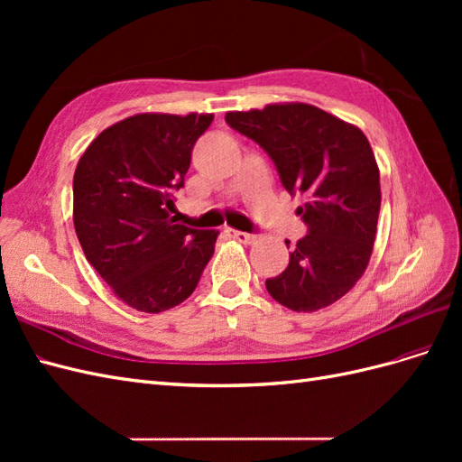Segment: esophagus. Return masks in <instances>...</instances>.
Listing matches in <instances>:
<instances>
[{
    "label": "esophagus",
    "mask_w": 462,
    "mask_h": 462,
    "mask_svg": "<svg viewBox=\"0 0 462 462\" xmlns=\"http://www.w3.org/2000/svg\"><path fill=\"white\" fill-rule=\"evenodd\" d=\"M226 233H227L229 239H235V241H239L243 245H250V243L256 241V235H253V233H243V231H236V229H226Z\"/></svg>",
    "instance_id": "34e87169"
}]
</instances>
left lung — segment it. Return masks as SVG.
I'll return each instance as SVG.
<instances>
[{
	"label": "left lung",
	"mask_w": 462,
	"mask_h": 462,
	"mask_svg": "<svg viewBox=\"0 0 462 462\" xmlns=\"http://www.w3.org/2000/svg\"><path fill=\"white\" fill-rule=\"evenodd\" d=\"M226 121L268 152L285 190L304 199L297 214L309 235L265 289L295 312L337 302L368 268L380 216V167L366 134L302 102L227 111Z\"/></svg>",
	"instance_id": "1"
}]
</instances>
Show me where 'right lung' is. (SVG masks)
Segmentation results:
<instances>
[{
    "label": "right lung",
    "instance_id": "obj_1",
    "mask_svg": "<svg viewBox=\"0 0 462 462\" xmlns=\"http://www.w3.org/2000/svg\"><path fill=\"white\" fill-rule=\"evenodd\" d=\"M212 114H136L97 134L73 177V223L87 260L131 309L158 314L187 300L219 231L170 216L190 152Z\"/></svg>",
    "mask_w": 462,
    "mask_h": 462
}]
</instances>
